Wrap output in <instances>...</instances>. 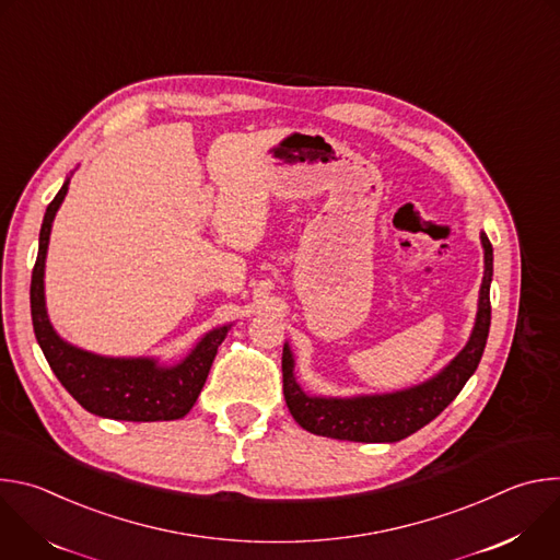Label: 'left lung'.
I'll return each mask as SVG.
<instances>
[{"label":"left lung","mask_w":560,"mask_h":560,"mask_svg":"<svg viewBox=\"0 0 560 560\" xmlns=\"http://www.w3.org/2000/svg\"><path fill=\"white\" fill-rule=\"evenodd\" d=\"M486 248V275L481 283V296H478L476 324L467 346L458 357L434 378L394 394L381 396H357V398H318L307 396L294 381L292 354L290 348H283L281 372H283V396L285 406L294 421L318 436L341 439V441H361V443H394L401 441L432 419H436L463 389L467 378L478 368L483 357L492 305H490V283H492V244L488 234H481Z\"/></svg>","instance_id":"obj_1"}]
</instances>
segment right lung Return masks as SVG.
I'll list each match as a JSON object with an SVG mask.
<instances>
[{"label":"right lung","instance_id":"right-lung-1","mask_svg":"<svg viewBox=\"0 0 560 560\" xmlns=\"http://www.w3.org/2000/svg\"><path fill=\"white\" fill-rule=\"evenodd\" d=\"M68 190V182L48 203L39 253L31 279V314L37 343L74 401L84 410L117 421H175L190 412L208 378L228 326L206 335L199 346L177 365L164 368L152 359H108L72 348L52 330L44 303V261L48 236L57 208Z\"/></svg>","mask_w":560,"mask_h":560}]
</instances>
